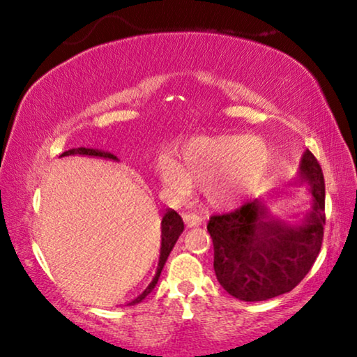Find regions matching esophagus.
I'll return each mask as SVG.
<instances>
[{
  "label": "esophagus",
  "mask_w": 357,
  "mask_h": 357,
  "mask_svg": "<svg viewBox=\"0 0 357 357\" xmlns=\"http://www.w3.org/2000/svg\"><path fill=\"white\" fill-rule=\"evenodd\" d=\"M183 219H185V224H187V227L199 226V224L203 222V218L198 216V214H195V213H185Z\"/></svg>",
  "instance_id": "esophagus-1"
}]
</instances>
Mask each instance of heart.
Masks as SVG:
<instances>
[{
    "instance_id": "1",
    "label": "heart",
    "mask_w": 357,
    "mask_h": 357,
    "mask_svg": "<svg viewBox=\"0 0 357 357\" xmlns=\"http://www.w3.org/2000/svg\"><path fill=\"white\" fill-rule=\"evenodd\" d=\"M180 167L162 158V178L178 193L190 187H206L208 199L218 206L241 202L258 187L271 167V151L265 141L248 136H199L180 151Z\"/></svg>"
}]
</instances>
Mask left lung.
<instances>
[{
    "mask_svg": "<svg viewBox=\"0 0 357 357\" xmlns=\"http://www.w3.org/2000/svg\"><path fill=\"white\" fill-rule=\"evenodd\" d=\"M301 169L314 197L304 222L273 218L260 202L209 218L214 273L219 284L237 299L266 301L292 291L319 257L326 219L324 172L310 151L302 158Z\"/></svg>",
    "mask_w": 357,
    "mask_h": 357,
    "instance_id": "1",
    "label": "left lung"
}]
</instances>
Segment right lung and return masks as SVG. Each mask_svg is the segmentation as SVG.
I'll return each mask as SVG.
<instances>
[{"label": "right lung", "instance_id": "right-lung-1", "mask_svg": "<svg viewBox=\"0 0 357 357\" xmlns=\"http://www.w3.org/2000/svg\"><path fill=\"white\" fill-rule=\"evenodd\" d=\"M70 154H81V155H97V158H105V159H114L116 160V155L110 154V153H104V151H97V149H87V148H76V149H70L66 153H63L61 155H70ZM183 232V221L180 218V214L174 209H169L167 213L164 214L162 218V243H160V257H159V265H158V271H155V276L153 278V281L149 282V286L141 292V294L130 302L131 305L138 304L144 299L146 296L149 294L151 291L154 289V286L158 284V280L160 276V271L165 265V260H167L169 253L172 252V248L177 242V238L180 237V234Z\"/></svg>", "mask_w": 357, "mask_h": 357}]
</instances>
